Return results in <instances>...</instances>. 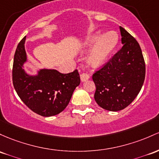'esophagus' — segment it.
Returning a JSON list of instances; mask_svg holds the SVG:
<instances>
[{
	"label": "esophagus",
	"instance_id": "esophagus-1",
	"mask_svg": "<svg viewBox=\"0 0 159 159\" xmlns=\"http://www.w3.org/2000/svg\"><path fill=\"white\" fill-rule=\"evenodd\" d=\"M80 77H81V80L82 82L89 79V75L87 73H81V74L80 75Z\"/></svg>",
	"mask_w": 159,
	"mask_h": 159
}]
</instances>
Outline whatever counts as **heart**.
<instances>
[{"instance_id": "obj_1", "label": "heart", "mask_w": 159, "mask_h": 159, "mask_svg": "<svg viewBox=\"0 0 159 159\" xmlns=\"http://www.w3.org/2000/svg\"><path fill=\"white\" fill-rule=\"evenodd\" d=\"M118 42V35L114 31H109L102 35L97 31L87 38L84 50L88 51L93 48L88 57V62L93 68H99L107 61Z\"/></svg>"}]
</instances>
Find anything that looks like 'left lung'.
Here are the masks:
<instances>
[{
	"instance_id": "left-lung-1",
	"label": "left lung",
	"mask_w": 159,
	"mask_h": 159,
	"mask_svg": "<svg viewBox=\"0 0 159 159\" xmlns=\"http://www.w3.org/2000/svg\"><path fill=\"white\" fill-rule=\"evenodd\" d=\"M123 47L100 70L93 75L94 99L102 109L118 111L128 106L142 88L146 66L139 44L121 26Z\"/></svg>"
}]
</instances>
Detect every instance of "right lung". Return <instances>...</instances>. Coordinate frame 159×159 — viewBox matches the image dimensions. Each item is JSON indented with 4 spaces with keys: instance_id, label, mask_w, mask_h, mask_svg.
Segmentation results:
<instances>
[{
    "instance_id": "right-lung-1",
    "label": "right lung",
    "mask_w": 159,
    "mask_h": 159,
    "mask_svg": "<svg viewBox=\"0 0 159 159\" xmlns=\"http://www.w3.org/2000/svg\"><path fill=\"white\" fill-rule=\"evenodd\" d=\"M25 38L16 50L13 66V83L17 94L31 110L43 117L58 115L66 109L76 87L80 84L77 69L62 74L56 69H38L29 75L24 69L28 62L25 49Z\"/></svg>"
}]
</instances>
